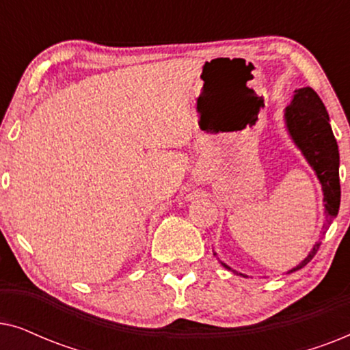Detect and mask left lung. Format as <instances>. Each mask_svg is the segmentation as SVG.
<instances>
[{
	"instance_id": "left-lung-1",
	"label": "left lung",
	"mask_w": 350,
	"mask_h": 350,
	"mask_svg": "<svg viewBox=\"0 0 350 350\" xmlns=\"http://www.w3.org/2000/svg\"><path fill=\"white\" fill-rule=\"evenodd\" d=\"M285 129L288 132L291 142L301 151V154L306 162L314 170L315 176L322 185L323 193V207L325 215H327V221L323 224L322 236L327 232L329 223L333 218H336L339 212V202H341V186H339V150L336 138L333 135L332 126H329V116L327 108L314 89L303 88L296 89L291 97V102L284 111ZM322 239V237H320ZM319 242H315L312 250L309 255L304 258L299 265H296L293 269H290L286 274L299 271L308 262L312 260L320 247ZM217 256V253L213 252ZM221 262L223 267L228 271H232L234 274L243 275L241 272L234 271L228 265Z\"/></svg>"
}]
</instances>
